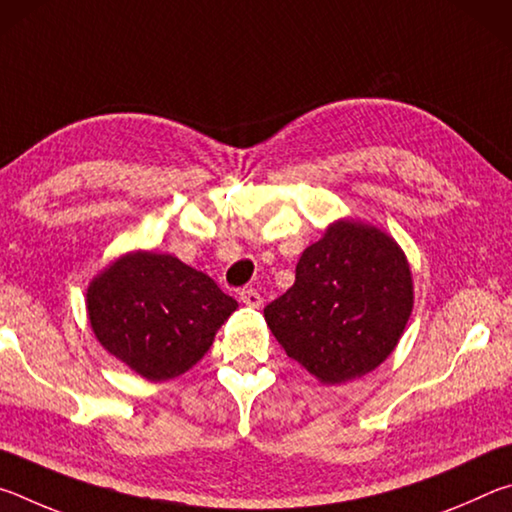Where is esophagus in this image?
I'll use <instances>...</instances> for the list:
<instances>
[{
  "label": "esophagus",
  "instance_id": "esophagus-1",
  "mask_svg": "<svg viewBox=\"0 0 512 512\" xmlns=\"http://www.w3.org/2000/svg\"><path fill=\"white\" fill-rule=\"evenodd\" d=\"M239 300L244 302L246 307H253V309H257V307H262V296H259V291H255V289H241V293H239Z\"/></svg>",
  "mask_w": 512,
  "mask_h": 512
}]
</instances>
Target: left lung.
Returning a JSON list of instances; mask_svg holds the SVG:
<instances>
[{
	"mask_svg": "<svg viewBox=\"0 0 512 512\" xmlns=\"http://www.w3.org/2000/svg\"><path fill=\"white\" fill-rule=\"evenodd\" d=\"M411 309L402 248L375 225L341 219L300 255L296 282L264 318L293 361L323 384H343L386 361Z\"/></svg>",
	"mask_w": 512,
	"mask_h": 512,
	"instance_id": "obj_1",
	"label": "left lung"
}]
</instances>
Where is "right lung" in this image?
Masks as SVG:
<instances>
[{
  "label": "right lung",
  "instance_id": "right-lung-1",
  "mask_svg": "<svg viewBox=\"0 0 512 512\" xmlns=\"http://www.w3.org/2000/svg\"><path fill=\"white\" fill-rule=\"evenodd\" d=\"M235 309L237 300L210 275L149 250L119 257L88 287L97 341L149 381H167L196 366Z\"/></svg>",
  "mask_w": 512,
  "mask_h": 512
}]
</instances>
